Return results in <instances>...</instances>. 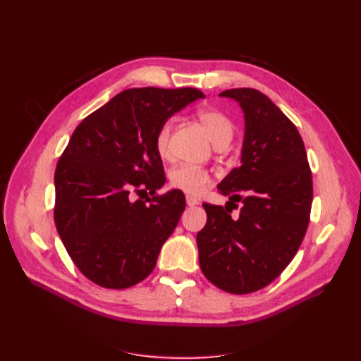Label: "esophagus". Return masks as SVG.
<instances>
[{
    "label": "esophagus",
    "instance_id": "obj_1",
    "mask_svg": "<svg viewBox=\"0 0 361 361\" xmlns=\"http://www.w3.org/2000/svg\"><path fill=\"white\" fill-rule=\"evenodd\" d=\"M187 204H188L190 207H192V206H197V204H199V200H197V199H194V197H191V195H187Z\"/></svg>",
    "mask_w": 361,
    "mask_h": 361
}]
</instances>
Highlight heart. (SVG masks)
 <instances>
[{
	"instance_id": "1",
	"label": "heart",
	"mask_w": 361,
	"mask_h": 361,
	"mask_svg": "<svg viewBox=\"0 0 361 361\" xmlns=\"http://www.w3.org/2000/svg\"><path fill=\"white\" fill-rule=\"evenodd\" d=\"M199 120L204 129L209 134L212 143L215 147L218 146H227L233 138L235 128L226 114L218 110H212V108H207V110L199 111ZM170 137H171V123L167 122L164 123L157 133L155 138V147L158 155L161 158H169L171 150H170ZM211 182L209 173L206 170L190 166V164H183L176 169H173L170 173V183L171 187L180 190L185 194L190 195H199L203 192V190L207 187V183Z\"/></svg>"
}]
</instances>
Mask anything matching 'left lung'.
<instances>
[{"label": "left lung", "mask_w": 361, "mask_h": 361, "mask_svg": "<svg viewBox=\"0 0 361 361\" xmlns=\"http://www.w3.org/2000/svg\"><path fill=\"white\" fill-rule=\"evenodd\" d=\"M220 96L241 106L245 130L241 166L216 188L243 207L232 218L223 206L203 204L199 262L212 285L241 295L268 286L297 255L310 218L312 171L298 129L269 97L255 89Z\"/></svg>", "instance_id": "1"}]
</instances>
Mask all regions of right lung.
I'll return each mask as SVG.
<instances>
[{"label":"right lung","mask_w":361,"mask_h":361,"mask_svg":"<svg viewBox=\"0 0 361 361\" xmlns=\"http://www.w3.org/2000/svg\"><path fill=\"white\" fill-rule=\"evenodd\" d=\"M204 94L197 89H130L76 126L59 159L54 221L82 274L108 289L145 280L176 228L185 195L166 183L155 147L158 129ZM149 191V205L130 192Z\"/></svg>","instance_id":"obj_1"}]
</instances>
